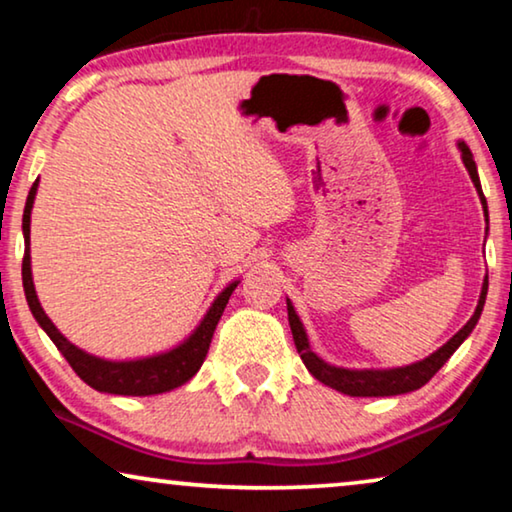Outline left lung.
Returning <instances> with one entry per match:
<instances>
[{
    "mask_svg": "<svg viewBox=\"0 0 512 512\" xmlns=\"http://www.w3.org/2000/svg\"><path fill=\"white\" fill-rule=\"evenodd\" d=\"M459 151H461V160H464L468 174H471L475 188H478L482 207H485V219H487V200H485V195H482L478 167H475L473 153L464 142H459ZM485 298H487V277H485V284H482V293H480L478 307H475L473 317L466 321V326L461 328L457 335H452V338L447 340L445 345L438 349V352L426 356L424 361H417V363H412V366H403V368H389V370H349V368L328 366L324 359H319V356L310 349L305 328H303V324H300L298 314H296V310H293V305L289 303V300H286V310H289V326H291L293 342H296L300 359H303L305 368L310 370V373L317 377L319 382H324L326 387L342 391V394H347V396H398V394H408V391L424 387V384L445 366V361L450 359L454 352H457V347L468 338V335H471L475 324H478L482 307H485Z\"/></svg>",
    "mask_w": 512,
    "mask_h": 512,
    "instance_id": "obj_1",
    "label": "left lung"
}]
</instances>
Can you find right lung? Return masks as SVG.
<instances>
[{
    "label": "right lung",
    "mask_w": 512,
    "mask_h": 512,
    "mask_svg": "<svg viewBox=\"0 0 512 512\" xmlns=\"http://www.w3.org/2000/svg\"><path fill=\"white\" fill-rule=\"evenodd\" d=\"M39 179L34 181L27 195L25 212H23V235H25V256H23V289L27 305L34 314V319L39 321V326L48 333V338L55 342V347L60 349L62 356L69 361V366L74 368V373L81 377L88 387L104 394H118V396H153V394H165V391L177 389L181 384L191 380L198 373L202 361H205L209 342L216 331L223 310H226L230 293L235 291L237 282L228 284L216 300L209 307L205 319L200 321V326L181 342L179 347L170 349V352L146 356V359L137 361H104L100 356L86 354L83 349L72 345L58 328L53 326V321L46 317V312L41 310V303L34 291L32 282V268H30V214L34 205V195H37Z\"/></svg>",
    "instance_id": "right-lung-1"
}]
</instances>
